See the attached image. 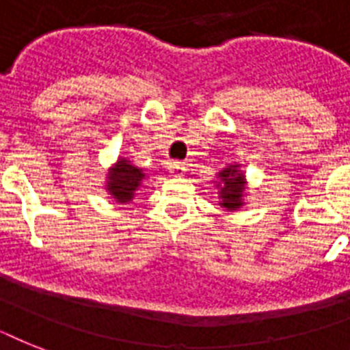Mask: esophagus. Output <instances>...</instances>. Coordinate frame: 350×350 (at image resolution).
Masks as SVG:
<instances>
[{"label": "esophagus", "instance_id": "1", "mask_svg": "<svg viewBox=\"0 0 350 350\" xmlns=\"http://www.w3.org/2000/svg\"><path fill=\"white\" fill-rule=\"evenodd\" d=\"M185 165L180 163V161H172V163H169V174L172 176V178H181V176L185 174Z\"/></svg>", "mask_w": 350, "mask_h": 350}]
</instances>
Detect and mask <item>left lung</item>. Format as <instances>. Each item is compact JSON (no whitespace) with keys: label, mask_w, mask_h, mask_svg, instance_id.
Returning a JSON list of instances; mask_svg holds the SVG:
<instances>
[{"label":"left lung","mask_w":350,"mask_h":350,"mask_svg":"<svg viewBox=\"0 0 350 350\" xmlns=\"http://www.w3.org/2000/svg\"><path fill=\"white\" fill-rule=\"evenodd\" d=\"M214 185L218 189V205L227 213H236L245 207L247 192V178L239 163H230L216 174Z\"/></svg>","instance_id":"left-lung-1"}]
</instances>
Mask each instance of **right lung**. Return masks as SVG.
<instances>
[{"label": "right lung", "instance_id": "obj_1", "mask_svg": "<svg viewBox=\"0 0 350 350\" xmlns=\"http://www.w3.org/2000/svg\"><path fill=\"white\" fill-rule=\"evenodd\" d=\"M147 178L148 176L145 174L142 167L131 163V159L125 156H120L116 163H112L107 169L103 185H105V192H109V196L114 202L120 205H126L134 200L136 192L142 189L143 181Z\"/></svg>", "mask_w": 350, "mask_h": 350}]
</instances>
